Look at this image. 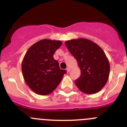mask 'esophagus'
Returning <instances> with one entry per match:
<instances>
[{"mask_svg": "<svg viewBox=\"0 0 127 127\" xmlns=\"http://www.w3.org/2000/svg\"><path fill=\"white\" fill-rule=\"evenodd\" d=\"M70 70H71V69H70V67H67V71L68 72H70Z\"/></svg>", "mask_w": 127, "mask_h": 127, "instance_id": "34e87169", "label": "esophagus"}]
</instances>
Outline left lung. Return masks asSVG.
<instances>
[{"mask_svg":"<svg viewBox=\"0 0 127 127\" xmlns=\"http://www.w3.org/2000/svg\"><path fill=\"white\" fill-rule=\"evenodd\" d=\"M76 59L81 69L80 77L75 84L81 92L96 94L105 86L109 75L108 59L102 48L88 39H73L65 42Z\"/></svg>","mask_w":127,"mask_h":127,"instance_id":"1","label":"left lung"}]
</instances>
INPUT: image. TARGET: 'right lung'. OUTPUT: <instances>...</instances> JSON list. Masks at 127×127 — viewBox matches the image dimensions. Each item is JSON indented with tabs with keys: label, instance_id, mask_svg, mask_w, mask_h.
<instances>
[{
	"label": "right lung",
	"instance_id": "obj_1",
	"mask_svg": "<svg viewBox=\"0 0 127 127\" xmlns=\"http://www.w3.org/2000/svg\"><path fill=\"white\" fill-rule=\"evenodd\" d=\"M62 45L60 41L42 39L33 44L26 53L22 65L25 81L39 95H46L57 88L65 70L60 69L53 55Z\"/></svg>",
	"mask_w": 127,
	"mask_h": 127
}]
</instances>
